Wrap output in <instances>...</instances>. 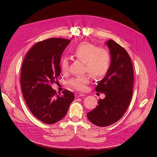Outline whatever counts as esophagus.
<instances>
[{"mask_svg": "<svg viewBox=\"0 0 157 157\" xmlns=\"http://www.w3.org/2000/svg\"><path fill=\"white\" fill-rule=\"evenodd\" d=\"M85 96V94L81 93H77L75 94L76 98H79V97H81V96Z\"/></svg>", "mask_w": 157, "mask_h": 157, "instance_id": "obj_1", "label": "esophagus"}]
</instances>
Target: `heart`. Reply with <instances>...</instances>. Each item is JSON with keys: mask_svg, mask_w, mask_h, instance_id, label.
<instances>
[{"mask_svg": "<svg viewBox=\"0 0 157 157\" xmlns=\"http://www.w3.org/2000/svg\"><path fill=\"white\" fill-rule=\"evenodd\" d=\"M71 55L84 63V70L89 72L94 78L100 79L107 73L110 63L109 52L103 48H98L96 44L89 42H82L71 51ZM69 61L63 58L61 61V68L63 73L68 71ZM91 78L85 75L72 78L68 85L77 91H84L90 82Z\"/></svg>", "mask_w": 157, "mask_h": 157, "instance_id": "obj_1", "label": "heart"}]
</instances>
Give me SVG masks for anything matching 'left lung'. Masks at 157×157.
Here are the masks:
<instances>
[{
    "instance_id": "1",
    "label": "left lung",
    "mask_w": 157,
    "mask_h": 157,
    "mask_svg": "<svg viewBox=\"0 0 157 157\" xmlns=\"http://www.w3.org/2000/svg\"><path fill=\"white\" fill-rule=\"evenodd\" d=\"M105 44L110 50V64L96 88L105 97L87 114L89 121L99 127L113 124L124 116L132 98L133 86V66L127 51L113 40Z\"/></svg>"
}]
</instances>
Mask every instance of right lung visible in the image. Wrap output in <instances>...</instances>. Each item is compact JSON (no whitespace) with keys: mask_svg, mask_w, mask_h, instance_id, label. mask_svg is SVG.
I'll list each match as a JSON object with an SVG mask.
<instances>
[{"mask_svg":"<svg viewBox=\"0 0 157 157\" xmlns=\"http://www.w3.org/2000/svg\"><path fill=\"white\" fill-rule=\"evenodd\" d=\"M70 41L61 38L39 41L22 64L20 84L24 99L33 115L45 124L62 119L75 99L74 94L66 89L57 95L51 86L61 73V56Z\"/></svg>","mask_w":157,"mask_h":157,"instance_id":"obj_1","label":"right lung"}]
</instances>
